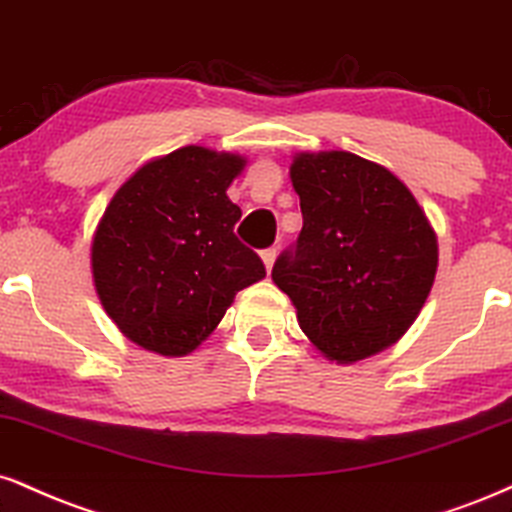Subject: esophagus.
I'll return each mask as SVG.
<instances>
[{"label":"esophagus","instance_id":"1","mask_svg":"<svg viewBox=\"0 0 512 512\" xmlns=\"http://www.w3.org/2000/svg\"><path fill=\"white\" fill-rule=\"evenodd\" d=\"M274 260H276V248L262 250V262H264V267H267V272H272Z\"/></svg>","mask_w":512,"mask_h":512}]
</instances>
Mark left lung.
<instances>
[{
    "label": "left lung",
    "mask_w": 512,
    "mask_h": 512,
    "mask_svg": "<svg viewBox=\"0 0 512 512\" xmlns=\"http://www.w3.org/2000/svg\"><path fill=\"white\" fill-rule=\"evenodd\" d=\"M291 181L303 231L272 279L326 360L353 365L403 338L427 303L439 243L386 166L353 152H298Z\"/></svg>",
    "instance_id": "1"
}]
</instances>
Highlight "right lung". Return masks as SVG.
<instances>
[{
    "label": "right lung",
    "instance_id": "add662e5",
    "mask_svg": "<svg viewBox=\"0 0 512 512\" xmlns=\"http://www.w3.org/2000/svg\"><path fill=\"white\" fill-rule=\"evenodd\" d=\"M248 159L188 145L140 166L92 236L97 298L119 331L166 357L193 353L238 291L267 272L233 233L226 190Z\"/></svg>",
    "mask_w": 512,
    "mask_h": 512
}]
</instances>
